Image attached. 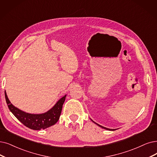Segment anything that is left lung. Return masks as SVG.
Instances as JSON below:
<instances>
[{
    "label": "left lung",
    "instance_id": "8db88e82",
    "mask_svg": "<svg viewBox=\"0 0 157 157\" xmlns=\"http://www.w3.org/2000/svg\"><path fill=\"white\" fill-rule=\"evenodd\" d=\"M92 121V120H91ZM94 123H95V122L94 121H93ZM97 125H98V126H100V128H103V129H107V130H109V131H114V130H115V129H108V128H105V127H103V126H100V125H99V124H97V123H95Z\"/></svg>",
    "mask_w": 157,
    "mask_h": 157
}]
</instances>
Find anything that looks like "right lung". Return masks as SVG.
Instances as JSON below:
<instances>
[{
	"label": "right lung",
	"mask_w": 157,
	"mask_h": 157,
	"mask_svg": "<svg viewBox=\"0 0 157 157\" xmlns=\"http://www.w3.org/2000/svg\"><path fill=\"white\" fill-rule=\"evenodd\" d=\"M66 97V95L62 97L52 109L44 113L31 114L15 107L10 102L5 91L6 101L10 111L24 126L33 130L46 129L57 122L60 116L62 105L65 101Z\"/></svg>",
	"instance_id": "1"
}]
</instances>
